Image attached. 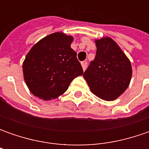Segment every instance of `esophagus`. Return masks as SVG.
<instances>
[{"mask_svg": "<svg viewBox=\"0 0 149 149\" xmlns=\"http://www.w3.org/2000/svg\"><path fill=\"white\" fill-rule=\"evenodd\" d=\"M81 65H82V68H83V70L84 71L87 68V61H83L81 62Z\"/></svg>", "mask_w": 149, "mask_h": 149, "instance_id": "34e87169", "label": "esophagus"}]
</instances>
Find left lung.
<instances>
[{
	"label": "left lung",
	"instance_id": "left-lung-1",
	"mask_svg": "<svg viewBox=\"0 0 149 149\" xmlns=\"http://www.w3.org/2000/svg\"><path fill=\"white\" fill-rule=\"evenodd\" d=\"M95 45L96 56L83 76L94 95L113 101L129 87L132 77L131 62L110 37L97 39Z\"/></svg>",
	"mask_w": 149,
	"mask_h": 149
}]
</instances>
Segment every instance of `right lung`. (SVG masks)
I'll list each match as a JSON object with an SVG mask.
<instances>
[{"label": "right lung", "mask_w": 149, "mask_h": 149, "mask_svg": "<svg viewBox=\"0 0 149 149\" xmlns=\"http://www.w3.org/2000/svg\"><path fill=\"white\" fill-rule=\"evenodd\" d=\"M73 40L71 36L55 32L39 40L26 54L23 75L35 96L44 100L56 99L74 78L83 74L77 54L70 47Z\"/></svg>", "instance_id": "right-lung-1"}]
</instances>
